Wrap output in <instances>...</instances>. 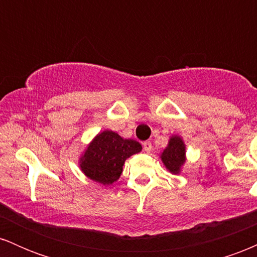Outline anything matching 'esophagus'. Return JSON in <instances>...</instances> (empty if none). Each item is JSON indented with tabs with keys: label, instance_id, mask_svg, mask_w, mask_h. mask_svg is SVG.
<instances>
[{
	"label": "esophagus",
	"instance_id": "34e87169",
	"mask_svg": "<svg viewBox=\"0 0 257 257\" xmlns=\"http://www.w3.org/2000/svg\"><path fill=\"white\" fill-rule=\"evenodd\" d=\"M143 147L146 152L152 151V144L150 143V141H145V143H143Z\"/></svg>",
	"mask_w": 257,
	"mask_h": 257
}]
</instances>
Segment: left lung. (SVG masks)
Wrapping results in <instances>:
<instances>
[{
	"instance_id": "obj_1",
	"label": "left lung",
	"mask_w": 257,
	"mask_h": 257,
	"mask_svg": "<svg viewBox=\"0 0 257 257\" xmlns=\"http://www.w3.org/2000/svg\"><path fill=\"white\" fill-rule=\"evenodd\" d=\"M161 159L163 164L174 175L181 173L182 166L186 162V145L181 137L172 135L168 146L161 153Z\"/></svg>"
}]
</instances>
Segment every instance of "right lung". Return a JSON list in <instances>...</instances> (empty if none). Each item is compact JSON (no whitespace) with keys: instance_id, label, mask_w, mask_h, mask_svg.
Masks as SVG:
<instances>
[{"instance_id":"add662e5","label":"right lung","mask_w":257,"mask_h":257,"mask_svg":"<svg viewBox=\"0 0 257 257\" xmlns=\"http://www.w3.org/2000/svg\"><path fill=\"white\" fill-rule=\"evenodd\" d=\"M143 150L140 143L123 139L117 133H99L79 158V168L88 179L101 185H112L119 179L126 158Z\"/></svg>"}]
</instances>
